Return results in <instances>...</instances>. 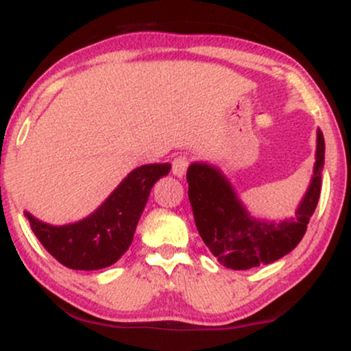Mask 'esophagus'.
Instances as JSON below:
<instances>
[{"label": "esophagus", "instance_id": "esophagus-1", "mask_svg": "<svg viewBox=\"0 0 351 351\" xmlns=\"http://www.w3.org/2000/svg\"><path fill=\"white\" fill-rule=\"evenodd\" d=\"M188 167H189V156L188 155H178L175 160H173V163H171L173 175L181 178V176L186 173Z\"/></svg>", "mask_w": 351, "mask_h": 351}]
</instances>
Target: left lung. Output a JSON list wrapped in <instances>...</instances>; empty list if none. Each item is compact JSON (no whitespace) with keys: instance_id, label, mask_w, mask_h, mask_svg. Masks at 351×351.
<instances>
[{"instance_id":"1","label":"left lung","mask_w":351,"mask_h":351,"mask_svg":"<svg viewBox=\"0 0 351 351\" xmlns=\"http://www.w3.org/2000/svg\"><path fill=\"white\" fill-rule=\"evenodd\" d=\"M324 162L325 140L318 130L310 186L295 217L280 223L254 219L223 173L211 165L193 163L186 173L188 198L201 239L213 256L224 267L245 271L271 264L291 252L304 237L317 208Z\"/></svg>"}]
</instances>
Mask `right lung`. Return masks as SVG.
<instances>
[{"mask_svg": "<svg viewBox=\"0 0 351 351\" xmlns=\"http://www.w3.org/2000/svg\"><path fill=\"white\" fill-rule=\"evenodd\" d=\"M171 170L170 163H152L135 168L86 219L66 226H52L29 213L31 229L60 264L75 271H97L115 264L130 247L136 224L153 184Z\"/></svg>", "mask_w": 351, "mask_h": 351, "instance_id": "1", "label": "right lung"}]
</instances>
